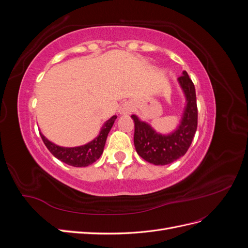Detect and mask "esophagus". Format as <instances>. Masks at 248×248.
<instances>
[{"label": "esophagus", "instance_id": "obj_1", "mask_svg": "<svg viewBox=\"0 0 248 248\" xmlns=\"http://www.w3.org/2000/svg\"><path fill=\"white\" fill-rule=\"evenodd\" d=\"M132 111V104L130 102H125L120 106L118 112L120 115H129Z\"/></svg>", "mask_w": 248, "mask_h": 248}]
</instances>
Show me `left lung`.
Instances as JSON below:
<instances>
[{"instance_id": "8db88e82", "label": "left lung", "mask_w": 248, "mask_h": 248, "mask_svg": "<svg viewBox=\"0 0 248 248\" xmlns=\"http://www.w3.org/2000/svg\"><path fill=\"white\" fill-rule=\"evenodd\" d=\"M185 95L186 104L181 122L171 133L161 134L151 125L132 115L134 121V147L138 154L155 166H166L182 157L191 145L198 127V107L196 89L186 71L178 78Z\"/></svg>"}]
</instances>
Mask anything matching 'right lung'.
<instances>
[{"instance_id": "add662e5", "label": "right lung", "mask_w": 248, "mask_h": 248, "mask_svg": "<svg viewBox=\"0 0 248 248\" xmlns=\"http://www.w3.org/2000/svg\"><path fill=\"white\" fill-rule=\"evenodd\" d=\"M117 116H112L110 119H108L101 127L98 136L88 144L78 147H61L48 140L42 133H40V137L44 145L49 150V152L59 160L65 162L66 164H69L71 167H88L90 164L94 163L97 159H99V157L102 155L108 132L111 129L112 125H114Z\"/></svg>"}]
</instances>
